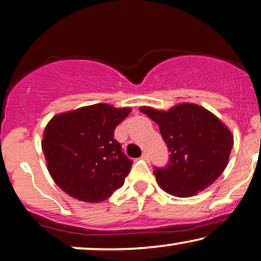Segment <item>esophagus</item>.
Instances as JSON below:
<instances>
[{"label": "esophagus", "instance_id": "esophagus-1", "mask_svg": "<svg viewBox=\"0 0 261 261\" xmlns=\"http://www.w3.org/2000/svg\"><path fill=\"white\" fill-rule=\"evenodd\" d=\"M141 160H144V161H148V160H150V155H148L147 152H144V153L141 154Z\"/></svg>", "mask_w": 261, "mask_h": 261}]
</instances>
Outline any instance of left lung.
Here are the masks:
<instances>
[{"instance_id": "obj_1", "label": "left lung", "mask_w": 261, "mask_h": 261, "mask_svg": "<svg viewBox=\"0 0 261 261\" xmlns=\"http://www.w3.org/2000/svg\"><path fill=\"white\" fill-rule=\"evenodd\" d=\"M158 124L169 161L154 167L158 185L175 197L187 198L213 184L228 165L232 135L219 118L195 104H180L169 111L141 108Z\"/></svg>"}]
</instances>
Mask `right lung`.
Masks as SVG:
<instances>
[{"label":"right lung","instance_id":"obj_1","mask_svg":"<svg viewBox=\"0 0 261 261\" xmlns=\"http://www.w3.org/2000/svg\"><path fill=\"white\" fill-rule=\"evenodd\" d=\"M129 113L128 108L94 104L51 118L42 148L62 191L77 200L99 202L122 187L133 162L114 132Z\"/></svg>","mask_w":261,"mask_h":261}]
</instances>
